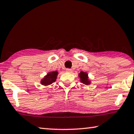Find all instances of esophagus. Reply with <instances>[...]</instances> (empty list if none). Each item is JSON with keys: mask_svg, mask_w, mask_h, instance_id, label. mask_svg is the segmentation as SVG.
I'll use <instances>...</instances> for the list:
<instances>
[{"mask_svg": "<svg viewBox=\"0 0 134 134\" xmlns=\"http://www.w3.org/2000/svg\"><path fill=\"white\" fill-rule=\"evenodd\" d=\"M66 71L67 72H72V70L71 69L68 68V69H66Z\"/></svg>", "mask_w": 134, "mask_h": 134, "instance_id": "1", "label": "esophagus"}]
</instances>
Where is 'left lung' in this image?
<instances>
[{
	"label": "left lung",
	"instance_id": "8db88e82",
	"mask_svg": "<svg viewBox=\"0 0 134 134\" xmlns=\"http://www.w3.org/2000/svg\"><path fill=\"white\" fill-rule=\"evenodd\" d=\"M79 77H80V81L81 83H83V84L88 85L91 84V80L89 79L88 74L87 72H85L81 71L80 73L79 74Z\"/></svg>",
	"mask_w": 134,
	"mask_h": 134
}]
</instances>
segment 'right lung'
Segmentation results:
<instances>
[{
  "label": "right lung",
  "instance_id": "right-lung-1",
  "mask_svg": "<svg viewBox=\"0 0 134 134\" xmlns=\"http://www.w3.org/2000/svg\"><path fill=\"white\" fill-rule=\"evenodd\" d=\"M58 74L59 73H58L57 71L49 72L42 79L41 81H40V83L42 85H43V86H48V85L52 84V83L55 81L56 79H57Z\"/></svg>",
  "mask_w": 134,
  "mask_h": 134
}]
</instances>
